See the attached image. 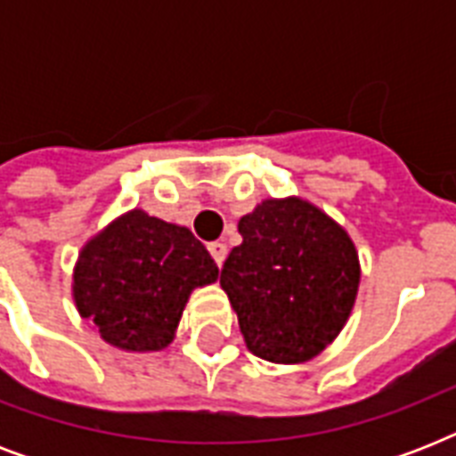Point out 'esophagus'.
Instances as JSON below:
<instances>
[{
  "label": "esophagus",
  "mask_w": 456,
  "mask_h": 456,
  "mask_svg": "<svg viewBox=\"0 0 456 456\" xmlns=\"http://www.w3.org/2000/svg\"><path fill=\"white\" fill-rule=\"evenodd\" d=\"M208 250H210V256H213V260L222 267V263H224V257H227V246L222 241H213L208 243Z\"/></svg>",
  "instance_id": "obj_1"
}]
</instances>
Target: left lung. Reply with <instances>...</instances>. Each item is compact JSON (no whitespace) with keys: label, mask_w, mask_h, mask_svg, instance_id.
I'll return each mask as SVG.
<instances>
[{"label":"left lung","mask_w":456,"mask_h":456,"mask_svg":"<svg viewBox=\"0 0 456 456\" xmlns=\"http://www.w3.org/2000/svg\"><path fill=\"white\" fill-rule=\"evenodd\" d=\"M220 286L253 354L277 364L317 357L353 312L360 257L324 210L298 196L267 199L239 220Z\"/></svg>","instance_id":"obj_1"}]
</instances>
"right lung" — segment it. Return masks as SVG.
I'll return each mask as SVG.
<instances>
[{
    "instance_id": "obj_1",
    "label": "right lung",
    "mask_w": 456,
    "mask_h": 456,
    "mask_svg": "<svg viewBox=\"0 0 456 456\" xmlns=\"http://www.w3.org/2000/svg\"><path fill=\"white\" fill-rule=\"evenodd\" d=\"M217 274L189 229L134 208L85 243L73 300L109 346L156 353L175 338L193 289L215 284Z\"/></svg>"
}]
</instances>
